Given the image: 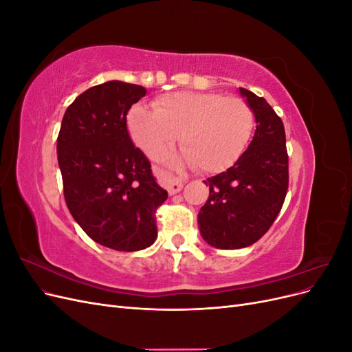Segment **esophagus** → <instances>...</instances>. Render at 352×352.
<instances>
[{"label": "esophagus", "mask_w": 352, "mask_h": 352, "mask_svg": "<svg viewBox=\"0 0 352 352\" xmlns=\"http://www.w3.org/2000/svg\"><path fill=\"white\" fill-rule=\"evenodd\" d=\"M162 182L166 186V189L168 190L170 195L180 192V190H182V188H184V180L182 179H179V177L173 176L172 173H167V172H164L162 175Z\"/></svg>", "instance_id": "obj_1"}]
</instances>
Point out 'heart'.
<instances>
[{"instance_id":"b5f03b06","label":"heart","mask_w":352,"mask_h":352,"mask_svg":"<svg viewBox=\"0 0 352 352\" xmlns=\"http://www.w3.org/2000/svg\"><path fill=\"white\" fill-rule=\"evenodd\" d=\"M154 110L136 105L127 114L133 142L155 155L179 145L198 170L217 173L230 167L247 148L255 124L251 105L239 97L208 92H172L153 102Z\"/></svg>"}]
</instances>
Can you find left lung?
<instances>
[{
	"label": "left lung",
	"instance_id": "8db88e82",
	"mask_svg": "<svg viewBox=\"0 0 352 352\" xmlns=\"http://www.w3.org/2000/svg\"><path fill=\"white\" fill-rule=\"evenodd\" d=\"M239 91L251 105L257 129L235 164L204 180L210 197L198 214L201 236L220 250L257 242L278 217L289 184L282 119L263 97Z\"/></svg>",
	"mask_w": 352,
	"mask_h": 352
}]
</instances>
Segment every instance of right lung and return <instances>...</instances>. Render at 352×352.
<instances>
[{
    "label": "right lung",
    "mask_w": 352,
    "mask_h": 352,
    "mask_svg": "<svg viewBox=\"0 0 352 352\" xmlns=\"http://www.w3.org/2000/svg\"><path fill=\"white\" fill-rule=\"evenodd\" d=\"M145 94L120 80L92 87L69 105L57 138L70 214L91 239L116 251L153 245L155 211L167 199L126 126L127 111Z\"/></svg>",
    "instance_id": "obj_1"
}]
</instances>
